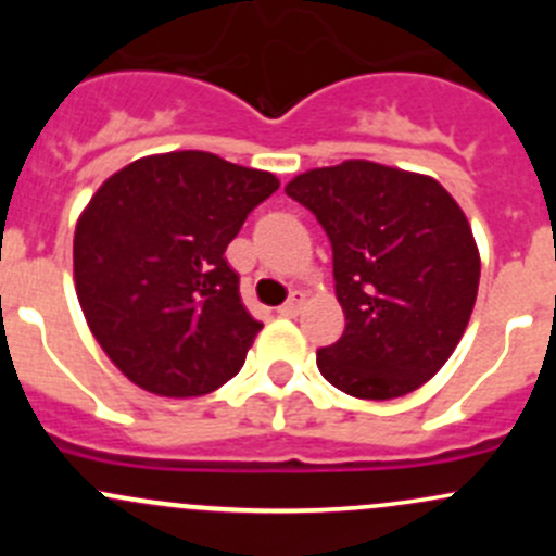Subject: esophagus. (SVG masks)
I'll return each mask as SVG.
<instances>
[{"label":"esophagus","instance_id":"1","mask_svg":"<svg viewBox=\"0 0 556 556\" xmlns=\"http://www.w3.org/2000/svg\"><path fill=\"white\" fill-rule=\"evenodd\" d=\"M304 301H306V293H301V290H293V293H290V299L285 301L282 306H279V314H282V317H295V314L301 312V306H304Z\"/></svg>","mask_w":556,"mask_h":556}]
</instances>
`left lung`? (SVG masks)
<instances>
[{"mask_svg": "<svg viewBox=\"0 0 556 556\" xmlns=\"http://www.w3.org/2000/svg\"><path fill=\"white\" fill-rule=\"evenodd\" d=\"M285 193L314 212L333 247L346 328L317 352L319 374L363 401L433 379L468 328L481 274L450 190L428 174L352 159L299 174Z\"/></svg>", "mask_w": 556, "mask_h": 556, "instance_id": "left-lung-1", "label": "left lung"}]
</instances>
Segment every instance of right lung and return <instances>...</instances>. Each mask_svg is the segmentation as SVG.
Returning <instances> with one entry per match:
<instances>
[{
	"label": "right lung",
	"instance_id": "1",
	"mask_svg": "<svg viewBox=\"0 0 556 556\" xmlns=\"http://www.w3.org/2000/svg\"><path fill=\"white\" fill-rule=\"evenodd\" d=\"M279 188L204 150L137 159L99 185L75 226V290L117 371L161 397H199L239 374L263 325L226 247Z\"/></svg>",
	"mask_w": 556,
	"mask_h": 556
}]
</instances>
